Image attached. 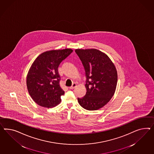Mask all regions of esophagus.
I'll return each mask as SVG.
<instances>
[{"label": "esophagus", "mask_w": 154, "mask_h": 154, "mask_svg": "<svg viewBox=\"0 0 154 154\" xmlns=\"http://www.w3.org/2000/svg\"><path fill=\"white\" fill-rule=\"evenodd\" d=\"M76 86H77V84L75 83H73V85H72V86H71L69 88L71 89V90H72V89H73V88H75V87H76Z\"/></svg>", "instance_id": "34e87169"}]
</instances>
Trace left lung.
<instances>
[{
  "label": "left lung",
  "instance_id": "left-lung-1",
  "mask_svg": "<svg viewBox=\"0 0 154 154\" xmlns=\"http://www.w3.org/2000/svg\"><path fill=\"white\" fill-rule=\"evenodd\" d=\"M83 64L86 93L78 98L79 105L88 110H96L103 107L112 99L116 88V68L108 56L96 49H75Z\"/></svg>",
  "mask_w": 154,
  "mask_h": 154
}]
</instances>
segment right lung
Wrapping results in <instances>:
<instances>
[{
	"instance_id": "1",
	"label": "right lung",
	"mask_w": 154,
	"mask_h": 154,
	"mask_svg": "<svg viewBox=\"0 0 154 154\" xmlns=\"http://www.w3.org/2000/svg\"><path fill=\"white\" fill-rule=\"evenodd\" d=\"M71 49L47 51L39 55L28 72L26 84L29 95L38 105L51 108L61 102L59 66L72 53Z\"/></svg>"
}]
</instances>
